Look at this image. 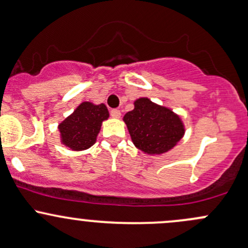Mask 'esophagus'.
I'll use <instances>...</instances> for the list:
<instances>
[{
	"mask_svg": "<svg viewBox=\"0 0 248 248\" xmlns=\"http://www.w3.org/2000/svg\"><path fill=\"white\" fill-rule=\"evenodd\" d=\"M111 117H112V118H121V111L119 110H117V108H114V110H111Z\"/></svg>",
	"mask_w": 248,
	"mask_h": 248,
	"instance_id": "esophagus-1",
	"label": "esophagus"
}]
</instances>
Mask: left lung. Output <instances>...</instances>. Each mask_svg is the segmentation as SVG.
Wrapping results in <instances>:
<instances>
[{
	"label": "left lung",
	"instance_id": "1",
	"mask_svg": "<svg viewBox=\"0 0 248 248\" xmlns=\"http://www.w3.org/2000/svg\"><path fill=\"white\" fill-rule=\"evenodd\" d=\"M134 105L123 121L136 148L148 155H161L180 142L186 130L178 114L149 98H138Z\"/></svg>",
	"mask_w": 248,
	"mask_h": 248
}]
</instances>
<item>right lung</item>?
Segmentation results:
<instances>
[{
  "label": "right lung",
  "mask_w": 248,
  "mask_h": 248,
  "mask_svg": "<svg viewBox=\"0 0 248 248\" xmlns=\"http://www.w3.org/2000/svg\"><path fill=\"white\" fill-rule=\"evenodd\" d=\"M108 116L110 114L105 104L94 105L91 102L81 103L58 126L61 143L73 151L91 148L97 140L103 122Z\"/></svg>",
  "instance_id": "1"
}]
</instances>
